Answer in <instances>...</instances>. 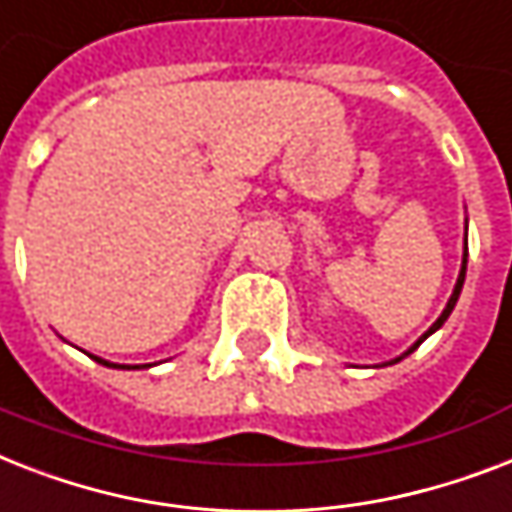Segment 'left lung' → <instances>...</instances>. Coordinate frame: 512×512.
Wrapping results in <instances>:
<instances>
[{
    "mask_svg": "<svg viewBox=\"0 0 512 512\" xmlns=\"http://www.w3.org/2000/svg\"><path fill=\"white\" fill-rule=\"evenodd\" d=\"M465 267H468V240H465V256H463V267H460V277H457V285H455V290H452V296H449V301H447V306H444V312H441V317H439V320H436V322H433V325H431V327H428V330H425V333H423V335H420L418 341L412 343L410 349L404 351L402 357H396V359H391V362H386V365H396V362H402V359H404V357H410L412 351L418 349L420 343H423V341H425V338H428V335H431V333H436V330H439V327H441V325H444V322H447V317H449V314H452V309H455V304H457V298H460V290H463V282H465Z\"/></svg>",
    "mask_w": 512,
    "mask_h": 512,
    "instance_id": "1",
    "label": "left lung"
}]
</instances>
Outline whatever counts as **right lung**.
Returning a JSON list of instances; mask_svg holds the SVG:
<instances>
[{
    "mask_svg": "<svg viewBox=\"0 0 512 512\" xmlns=\"http://www.w3.org/2000/svg\"><path fill=\"white\" fill-rule=\"evenodd\" d=\"M89 357H92V354H89ZM94 362H100V365H105V367H126V370H137V367H150V365H113V362H105V359H100V357H92Z\"/></svg>",
    "mask_w": 512,
    "mask_h": 512,
    "instance_id": "right-lung-1",
    "label": "right lung"
}]
</instances>
